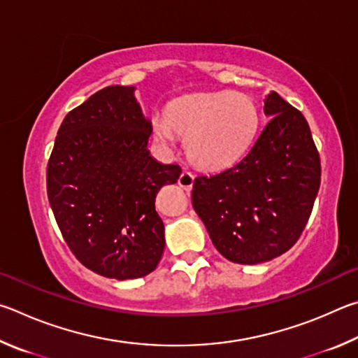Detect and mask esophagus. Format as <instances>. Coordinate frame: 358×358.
<instances>
[{
    "label": "esophagus",
    "mask_w": 358,
    "mask_h": 358,
    "mask_svg": "<svg viewBox=\"0 0 358 358\" xmlns=\"http://www.w3.org/2000/svg\"><path fill=\"white\" fill-rule=\"evenodd\" d=\"M193 182H195V178H193V174L190 171H182V173H180L179 179H178V184L182 187L184 190L190 192L192 187H193Z\"/></svg>",
    "instance_id": "esophagus-1"
}]
</instances>
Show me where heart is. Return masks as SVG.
<instances>
[{"instance_id":"b5f03b06","label":"heart","mask_w":358,"mask_h":358,"mask_svg":"<svg viewBox=\"0 0 358 358\" xmlns=\"http://www.w3.org/2000/svg\"><path fill=\"white\" fill-rule=\"evenodd\" d=\"M259 129L255 100L233 91L198 92L173 100L166 116L150 117V131L162 148L185 138L187 155L201 169H222L245 155Z\"/></svg>"}]
</instances>
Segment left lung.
Segmentation results:
<instances>
[{
	"label": "left lung",
	"mask_w": 358,
	"mask_h": 358,
	"mask_svg": "<svg viewBox=\"0 0 358 358\" xmlns=\"http://www.w3.org/2000/svg\"><path fill=\"white\" fill-rule=\"evenodd\" d=\"M271 121L234 166L193 182L192 204L210 241L237 264H261L299 241L321 184V160L302 113L272 91Z\"/></svg>",
	"instance_id": "8db88e82"
}]
</instances>
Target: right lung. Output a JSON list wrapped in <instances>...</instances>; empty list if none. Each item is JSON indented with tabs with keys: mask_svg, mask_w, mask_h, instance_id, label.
Returning a JSON list of instances; mask_svg holds the SVG:
<instances>
[{
	"mask_svg": "<svg viewBox=\"0 0 358 358\" xmlns=\"http://www.w3.org/2000/svg\"><path fill=\"white\" fill-rule=\"evenodd\" d=\"M150 121L134 86H106L67 113L47 166L48 201L69 248L106 278L155 271L165 227L155 196L179 165L150 157Z\"/></svg>",
	"mask_w": 358,
	"mask_h": 358,
	"instance_id": "right-lung-1",
	"label": "right lung"
}]
</instances>
